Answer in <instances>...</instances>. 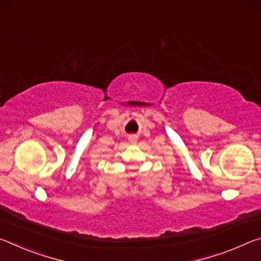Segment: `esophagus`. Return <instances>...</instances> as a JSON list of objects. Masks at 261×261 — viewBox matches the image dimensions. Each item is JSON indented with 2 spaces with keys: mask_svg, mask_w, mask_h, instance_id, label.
<instances>
[{
  "mask_svg": "<svg viewBox=\"0 0 261 261\" xmlns=\"http://www.w3.org/2000/svg\"><path fill=\"white\" fill-rule=\"evenodd\" d=\"M131 140H132V141H136V138H135V137H132Z\"/></svg>",
  "mask_w": 261,
  "mask_h": 261,
  "instance_id": "1",
  "label": "esophagus"
}]
</instances>
